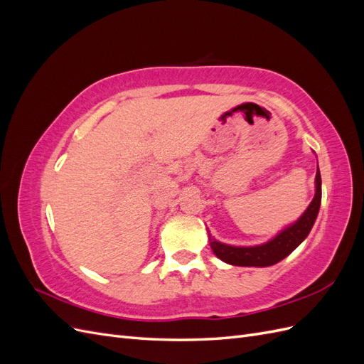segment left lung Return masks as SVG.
<instances>
[{
  "instance_id": "left-lung-1",
  "label": "left lung",
  "mask_w": 364,
  "mask_h": 364,
  "mask_svg": "<svg viewBox=\"0 0 364 364\" xmlns=\"http://www.w3.org/2000/svg\"><path fill=\"white\" fill-rule=\"evenodd\" d=\"M322 202V179L321 171H316V193L313 200L305 209V213L290 226L284 228L279 234L274 235L267 243L258 246H230L217 241L208 230L209 246H211L215 257L230 264V266L241 267H267L273 266L299 246L310 234V230L316 222L318 208Z\"/></svg>"
}]
</instances>
